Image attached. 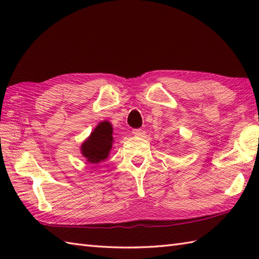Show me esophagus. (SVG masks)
Instances as JSON below:
<instances>
[{
  "mask_svg": "<svg viewBox=\"0 0 259 259\" xmlns=\"http://www.w3.org/2000/svg\"><path fill=\"white\" fill-rule=\"evenodd\" d=\"M133 134H134L136 137H144L145 131L141 130V129H135V130H133Z\"/></svg>",
  "mask_w": 259,
  "mask_h": 259,
  "instance_id": "34e87169",
  "label": "esophagus"
}]
</instances>
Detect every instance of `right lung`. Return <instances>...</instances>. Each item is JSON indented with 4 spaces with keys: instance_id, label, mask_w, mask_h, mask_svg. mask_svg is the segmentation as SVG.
<instances>
[{
    "instance_id": "add662e5",
    "label": "right lung",
    "mask_w": 259,
    "mask_h": 259,
    "mask_svg": "<svg viewBox=\"0 0 259 259\" xmlns=\"http://www.w3.org/2000/svg\"><path fill=\"white\" fill-rule=\"evenodd\" d=\"M113 128L109 121H101L81 145V153L90 163H100L109 157L113 144Z\"/></svg>"
}]
</instances>
